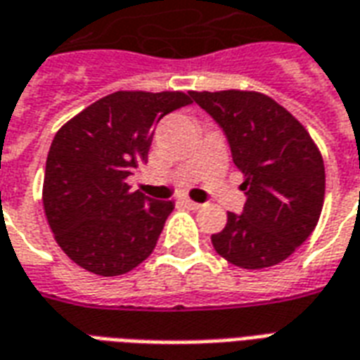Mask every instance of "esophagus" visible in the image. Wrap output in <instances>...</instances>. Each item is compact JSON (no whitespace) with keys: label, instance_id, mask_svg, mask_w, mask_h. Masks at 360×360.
<instances>
[{"label":"esophagus","instance_id":"1","mask_svg":"<svg viewBox=\"0 0 360 360\" xmlns=\"http://www.w3.org/2000/svg\"><path fill=\"white\" fill-rule=\"evenodd\" d=\"M181 204H183L185 208H188V210H198V208L202 206V204L195 202V200H191V198H187V196H185V198H181Z\"/></svg>","mask_w":360,"mask_h":360}]
</instances>
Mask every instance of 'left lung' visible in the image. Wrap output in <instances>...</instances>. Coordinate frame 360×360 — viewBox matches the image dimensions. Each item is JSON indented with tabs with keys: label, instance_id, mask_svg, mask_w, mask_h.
Instances as JSON below:
<instances>
[{
	"label": "left lung",
	"instance_id": "8db88e82",
	"mask_svg": "<svg viewBox=\"0 0 360 360\" xmlns=\"http://www.w3.org/2000/svg\"><path fill=\"white\" fill-rule=\"evenodd\" d=\"M226 131L241 169L247 202L241 216L212 235L219 257L245 270L270 268L314 231L324 206V160L299 119L255 90L191 92Z\"/></svg>",
	"mask_w": 360,
	"mask_h": 360
}]
</instances>
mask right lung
<instances>
[{"mask_svg":"<svg viewBox=\"0 0 360 360\" xmlns=\"http://www.w3.org/2000/svg\"><path fill=\"white\" fill-rule=\"evenodd\" d=\"M191 102L181 90H119L56 133L42 202L53 239L75 264L111 278L152 255L173 202L131 191L127 177L146 162L158 121Z\"/></svg>","mask_w":360,"mask_h":360,"instance_id":"obj_1","label":"right lung"}]
</instances>
